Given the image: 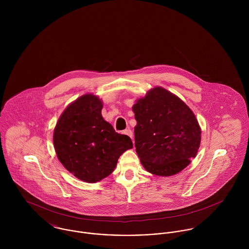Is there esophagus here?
I'll return each mask as SVG.
<instances>
[{
    "label": "esophagus",
    "instance_id": "obj_1",
    "mask_svg": "<svg viewBox=\"0 0 249 249\" xmlns=\"http://www.w3.org/2000/svg\"><path fill=\"white\" fill-rule=\"evenodd\" d=\"M124 134L127 135V136H128V137H130V138H132V137H133V133H132V131H131L130 129H125V130L124 131Z\"/></svg>",
    "mask_w": 249,
    "mask_h": 249
}]
</instances>
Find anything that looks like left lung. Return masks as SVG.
<instances>
[{"mask_svg":"<svg viewBox=\"0 0 249 249\" xmlns=\"http://www.w3.org/2000/svg\"><path fill=\"white\" fill-rule=\"evenodd\" d=\"M136 152L143 168L159 177L184 170L196 156L200 126L189 107L162 87L149 90L132 107Z\"/></svg>","mask_w":249,"mask_h":249,"instance_id":"left-lung-1","label":"left lung"}]
</instances>
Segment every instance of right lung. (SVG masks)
I'll return each mask as SVG.
<instances>
[{
  "label": "right lung",
  "mask_w": 249,
  "mask_h": 249,
  "mask_svg": "<svg viewBox=\"0 0 249 249\" xmlns=\"http://www.w3.org/2000/svg\"><path fill=\"white\" fill-rule=\"evenodd\" d=\"M103 102L92 94L79 97L58 119L53 131L56 155L71 175L95 183L108 177L119 157L133 147L102 116Z\"/></svg>",
  "instance_id": "right-lung-1"
}]
</instances>
